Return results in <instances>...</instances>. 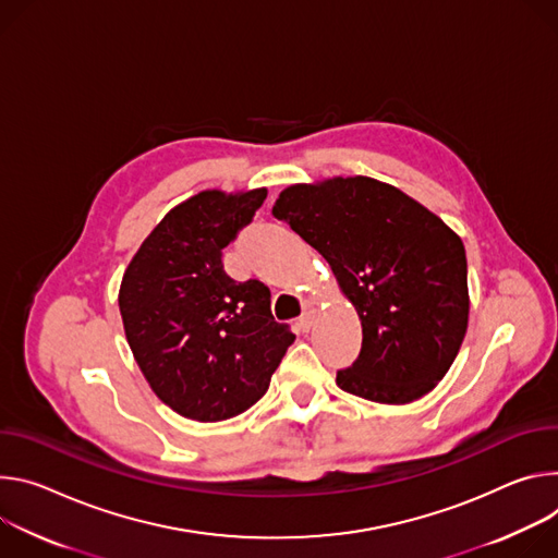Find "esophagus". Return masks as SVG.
<instances>
[{
  "mask_svg": "<svg viewBox=\"0 0 558 558\" xmlns=\"http://www.w3.org/2000/svg\"><path fill=\"white\" fill-rule=\"evenodd\" d=\"M315 313H317L315 303L307 301V303L303 305V313H301V317H299V328H301L303 332H307V330L313 328V324H315Z\"/></svg>",
  "mask_w": 558,
  "mask_h": 558,
  "instance_id": "34e87169",
  "label": "esophagus"
}]
</instances>
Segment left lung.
Returning <instances> with one entry per match:
<instances>
[{
  "label": "left lung",
  "mask_w": 558,
  "mask_h": 558,
  "mask_svg": "<svg viewBox=\"0 0 558 558\" xmlns=\"http://www.w3.org/2000/svg\"><path fill=\"white\" fill-rule=\"evenodd\" d=\"M272 215L330 264L361 319V352L337 386L388 405L435 390L468 330L461 236L395 185L361 174L288 185Z\"/></svg>",
  "instance_id": "obj_1"
}]
</instances>
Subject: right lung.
<instances>
[{
  "mask_svg": "<svg viewBox=\"0 0 558 558\" xmlns=\"http://www.w3.org/2000/svg\"><path fill=\"white\" fill-rule=\"evenodd\" d=\"M268 191H202L144 239L119 286V313L153 392L177 414L215 423L255 405L294 335L270 313V290L230 279L221 251Z\"/></svg>",
  "mask_w": 558,
  "mask_h": 558,
  "instance_id": "obj_1",
  "label": "right lung"
}]
</instances>
